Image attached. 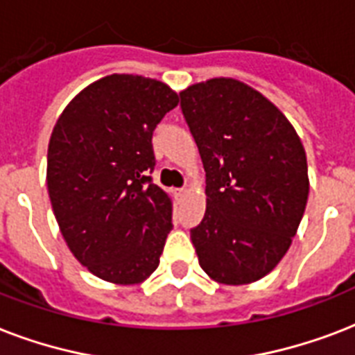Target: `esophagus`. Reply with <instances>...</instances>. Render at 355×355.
<instances>
[{
	"label": "esophagus",
	"instance_id": "1",
	"mask_svg": "<svg viewBox=\"0 0 355 355\" xmlns=\"http://www.w3.org/2000/svg\"><path fill=\"white\" fill-rule=\"evenodd\" d=\"M174 194H175V196H178V198H183V196H185V194H187V189H175Z\"/></svg>",
	"mask_w": 355,
	"mask_h": 355
}]
</instances>
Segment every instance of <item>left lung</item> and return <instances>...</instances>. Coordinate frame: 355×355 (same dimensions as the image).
I'll list each match as a JSON object with an SVG mask.
<instances>
[{
	"label": "left lung",
	"mask_w": 355,
	"mask_h": 355,
	"mask_svg": "<svg viewBox=\"0 0 355 355\" xmlns=\"http://www.w3.org/2000/svg\"><path fill=\"white\" fill-rule=\"evenodd\" d=\"M181 111L205 168L207 207L191 230L211 279L246 285L287 254L309 194L306 150L270 100L232 78L181 90Z\"/></svg>",
	"instance_id": "left-lung-1"
}]
</instances>
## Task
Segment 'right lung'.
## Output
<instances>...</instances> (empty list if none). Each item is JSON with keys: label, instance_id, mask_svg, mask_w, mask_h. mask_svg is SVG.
I'll list each match as a JSON object with an SVG mask.
<instances>
[{"label": "right lung", "instance_id": "add662e5", "mask_svg": "<svg viewBox=\"0 0 355 355\" xmlns=\"http://www.w3.org/2000/svg\"><path fill=\"white\" fill-rule=\"evenodd\" d=\"M157 79L112 73L90 83L55 123L48 192L73 257L116 285L142 283L159 266L172 230V200L152 183L153 129L178 105Z\"/></svg>", "mask_w": 355, "mask_h": 355}]
</instances>
